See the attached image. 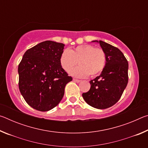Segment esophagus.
<instances>
[{"mask_svg": "<svg viewBox=\"0 0 148 148\" xmlns=\"http://www.w3.org/2000/svg\"><path fill=\"white\" fill-rule=\"evenodd\" d=\"M73 81L75 82H76V83H79V82H81V80L77 79H73Z\"/></svg>", "mask_w": 148, "mask_h": 148, "instance_id": "obj_1", "label": "esophagus"}]
</instances>
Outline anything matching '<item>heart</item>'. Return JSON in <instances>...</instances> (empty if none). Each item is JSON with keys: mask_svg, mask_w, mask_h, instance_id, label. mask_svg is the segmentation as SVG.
<instances>
[{"mask_svg": "<svg viewBox=\"0 0 148 148\" xmlns=\"http://www.w3.org/2000/svg\"><path fill=\"white\" fill-rule=\"evenodd\" d=\"M60 64L66 72L70 71L77 62L80 65L70 72L72 76L85 77L89 74L95 76L103 71L106 63V55L101 48L91 45H81L73 49H64L60 56Z\"/></svg>", "mask_w": 148, "mask_h": 148, "instance_id": "obj_1", "label": "heart"}]
</instances>
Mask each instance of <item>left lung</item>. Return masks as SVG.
Returning <instances> with one entry per match:
<instances>
[{
    "label": "left lung",
    "mask_w": 148,
    "mask_h": 148,
    "mask_svg": "<svg viewBox=\"0 0 148 148\" xmlns=\"http://www.w3.org/2000/svg\"><path fill=\"white\" fill-rule=\"evenodd\" d=\"M97 42L106 55V63L100 76L90 81L91 88L82 97L87 104L97 109L113 106L121 98L128 84V61L120 50L101 40Z\"/></svg>",
    "instance_id": "1"
}]
</instances>
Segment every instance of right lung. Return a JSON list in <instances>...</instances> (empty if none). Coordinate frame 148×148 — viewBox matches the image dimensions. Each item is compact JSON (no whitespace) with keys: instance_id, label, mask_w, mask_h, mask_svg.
Listing matches in <instances>:
<instances>
[{"instance_id":"1","label":"right lung","mask_w":148,"mask_h":148,"mask_svg":"<svg viewBox=\"0 0 148 148\" xmlns=\"http://www.w3.org/2000/svg\"><path fill=\"white\" fill-rule=\"evenodd\" d=\"M64 44L47 40L26 51L18 66L19 88L27 103L46 112L58 105L72 77L60 64Z\"/></svg>"}]
</instances>
